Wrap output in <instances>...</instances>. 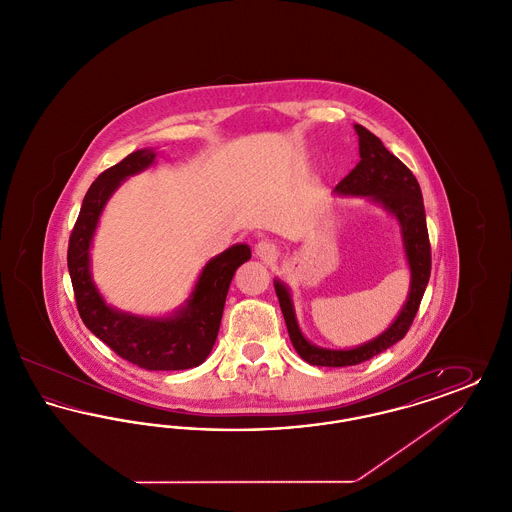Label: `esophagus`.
<instances>
[{
	"label": "esophagus",
	"mask_w": 512,
	"mask_h": 512,
	"mask_svg": "<svg viewBox=\"0 0 512 512\" xmlns=\"http://www.w3.org/2000/svg\"><path fill=\"white\" fill-rule=\"evenodd\" d=\"M255 255L268 261V259H272L276 255V245L270 244L267 240H261L259 244L255 245Z\"/></svg>",
	"instance_id": "esophagus-1"
}]
</instances>
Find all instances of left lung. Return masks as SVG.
Segmentation results:
<instances>
[{
	"label": "left lung",
	"instance_id": "obj_1",
	"mask_svg": "<svg viewBox=\"0 0 512 512\" xmlns=\"http://www.w3.org/2000/svg\"><path fill=\"white\" fill-rule=\"evenodd\" d=\"M359 136V157L357 167L349 172L334 188V194L343 197H366L370 203L380 205L399 224L405 259L411 270V284L407 301L390 326L376 338L349 349L320 347L307 340L295 317L292 292L282 280H274V290L280 301V309L288 326V334L295 351L303 361L317 366H353L372 359L386 351L393 343L405 338L413 324L422 295L426 292L432 268L430 240L426 228V213L420 186L409 171L393 153H390L380 138H376L365 126L355 124Z\"/></svg>",
	"mask_w": 512,
	"mask_h": 512
}]
</instances>
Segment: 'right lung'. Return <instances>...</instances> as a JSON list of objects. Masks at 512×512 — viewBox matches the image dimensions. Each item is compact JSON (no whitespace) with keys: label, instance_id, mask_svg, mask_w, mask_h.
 Returning a JSON list of instances; mask_svg holds the SVG:
<instances>
[{"label":"right lung","instance_id":"obj_1","mask_svg":"<svg viewBox=\"0 0 512 512\" xmlns=\"http://www.w3.org/2000/svg\"><path fill=\"white\" fill-rule=\"evenodd\" d=\"M155 149H138L101 172L84 195L69 240L67 265L80 318L119 357L146 370H186L201 365L219 334L226 293L240 265L251 259L247 244H234L201 268L188 299L165 317H144L109 305L92 276V244L101 213L122 182L155 163Z\"/></svg>","mask_w":512,"mask_h":512}]
</instances>
